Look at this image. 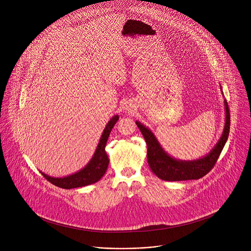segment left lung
Segmentation results:
<instances>
[{
  "instance_id": "left-lung-1",
  "label": "left lung",
  "mask_w": 251,
  "mask_h": 251,
  "mask_svg": "<svg viewBox=\"0 0 251 251\" xmlns=\"http://www.w3.org/2000/svg\"><path fill=\"white\" fill-rule=\"evenodd\" d=\"M221 89V87H220ZM225 124L222 135L211 151L205 156L194 160L177 159L168 154L151 132V130L140 122L136 125L143 134L147 143L148 163L154 175L163 180H187L198 179L208 174L214 167L221 151L226 143L230 130V112L226 100H224Z\"/></svg>"
}]
</instances>
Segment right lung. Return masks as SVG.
Listing matches in <instances>:
<instances>
[{"label":"right lung","instance_id":"right-lung-1","mask_svg":"<svg viewBox=\"0 0 251 251\" xmlns=\"http://www.w3.org/2000/svg\"><path fill=\"white\" fill-rule=\"evenodd\" d=\"M118 120H119L118 115H115L110 119V121L108 122L101 134L100 140L96 149V151L93 157L84 168H82L81 170H79L74 174L69 175L67 177H62V178L51 177L40 171L42 176L47 180H49L51 183H53L54 185L61 188H65V189H71V188L89 185L100 180L107 170L109 158L105 151V146L107 143L109 134L112 128L114 127L115 124L118 122Z\"/></svg>","mask_w":251,"mask_h":251}]
</instances>
